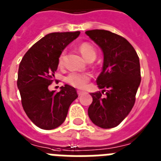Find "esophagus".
Listing matches in <instances>:
<instances>
[{
    "label": "esophagus",
    "mask_w": 161,
    "mask_h": 161,
    "mask_svg": "<svg viewBox=\"0 0 161 161\" xmlns=\"http://www.w3.org/2000/svg\"><path fill=\"white\" fill-rule=\"evenodd\" d=\"M78 95H79V96H82V95H83V92H82V91H78Z\"/></svg>",
    "instance_id": "obj_1"
}]
</instances>
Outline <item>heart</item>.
Masks as SVG:
<instances>
[{
  "label": "heart",
  "instance_id": "heart-1",
  "mask_svg": "<svg viewBox=\"0 0 161 161\" xmlns=\"http://www.w3.org/2000/svg\"><path fill=\"white\" fill-rule=\"evenodd\" d=\"M79 49L82 55L83 56L85 59L86 61H89L91 59H96V52L94 47L90 44L89 43H82L79 46ZM65 52L63 51L61 53L58 59V64L59 65H63L64 57H65ZM90 79V75L87 74H80V73H75L73 72L70 73L68 76L66 77L65 81H66L71 86H75L76 88L82 89L85 87L87 82Z\"/></svg>",
  "mask_w": 161,
  "mask_h": 161
}]
</instances>
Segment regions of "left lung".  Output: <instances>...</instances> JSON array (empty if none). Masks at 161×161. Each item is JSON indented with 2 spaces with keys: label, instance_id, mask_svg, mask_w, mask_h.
<instances>
[{
  "label": "left lung",
  "instance_id": "left-lung-1",
  "mask_svg": "<svg viewBox=\"0 0 161 161\" xmlns=\"http://www.w3.org/2000/svg\"><path fill=\"white\" fill-rule=\"evenodd\" d=\"M104 54L102 72L96 79L101 92L91 93V121L100 128L117 126L128 116L135 102L141 82L139 58L122 36L105 30L85 32ZM106 95L103 96V92Z\"/></svg>",
  "mask_w": 161,
  "mask_h": 161
}]
</instances>
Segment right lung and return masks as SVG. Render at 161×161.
<instances>
[{
    "instance_id": "add662e5",
    "label": "right lung",
    "mask_w": 161,
    "mask_h": 161,
    "mask_svg": "<svg viewBox=\"0 0 161 161\" xmlns=\"http://www.w3.org/2000/svg\"><path fill=\"white\" fill-rule=\"evenodd\" d=\"M80 31L54 32L36 42L19 64L17 85L25 113L36 126L55 129L64 122L72 102L78 97L75 87L65 84L59 92L49 91L58 59Z\"/></svg>"
}]
</instances>
